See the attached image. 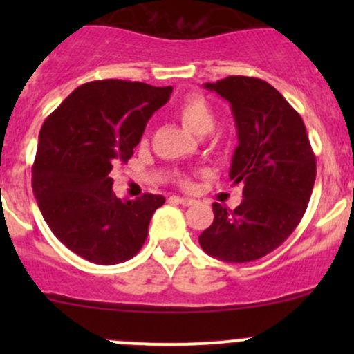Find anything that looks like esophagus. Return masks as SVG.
<instances>
[{
  "label": "esophagus",
  "mask_w": 354,
  "mask_h": 354,
  "mask_svg": "<svg viewBox=\"0 0 354 354\" xmlns=\"http://www.w3.org/2000/svg\"><path fill=\"white\" fill-rule=\"evenodd\" d=\"M178 202H180L181 205H185V207H190V205H194L195 200L194 198H187V197H180V198H178Z\"/></svg>",
  "instance_id": "34e87169"
}]
</instances>
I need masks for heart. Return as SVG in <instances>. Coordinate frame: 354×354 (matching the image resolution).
<instances>
[{"instance_id":"b5f03b06","label":"heart","mask_w":354,"mask_h":354,"mask_svg":"<svg viewBox=\"0 0 354 354\" xmlns=\"http://www.w3.org/2000/svg\"><path fill=\"white\" fill-rule=\"evenodd\" d=\"M178 120L187 130L195 135H205L216 127V113L203 95L190 94L178 102L174 108Z\"/></svg>"}]
</instances>
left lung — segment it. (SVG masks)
Returning <instances> with one entry per match:
<instances>
[{"instance_id":"8db88e82","label":"left lung","mask_w":354,"mask_h":354,"mask_svg":"<svg viewBox=\"0 0 354 354\" xmlns=\"http://www.w3.org/2000/svg\"><path fill=\"white\" fill-rule=\"evenodd\" d=\"M231 104L238 147L230 178L243 185L234 210L214 202V223L198 236L210 257L252 262L266 257L301 221L315 183V154L301 116L267 82L227 77L203 85Z\"/></svg>"}]
</instances>
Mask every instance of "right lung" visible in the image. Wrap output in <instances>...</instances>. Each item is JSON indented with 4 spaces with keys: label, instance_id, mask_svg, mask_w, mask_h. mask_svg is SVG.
Segmentation results:
<instances>
[{
    "label": "right lung",
    "instance_id": "right-lung-1",
    "mask_svg": "<svg viewBox=\"0 0 354 354\" xmlns=\"http://www.w3.org/2000/svg\"><path fill=\"white\" fill-rule=\"evenodd\" d=\"M171 92L142 82H88L42 124L32 190L55 236L88 262L114 266L137 255L152 214L166 202L152 194L118 198L109 173L133 156L145 124Z\"/></svg>",
    "mask_w": 354,
    "mask_h": 354
}]
</instances>
